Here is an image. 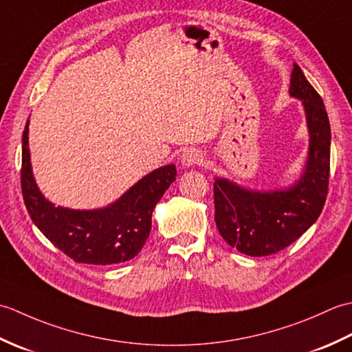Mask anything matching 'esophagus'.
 I'll return each mask as SVG.
<instances>
[{
  "label": "esophagus",
  "mask_w": 352,
  "mask_h": 352,
  "mask_svg": "<svg viewBox=\"0 0 352 352\" xmlns=\"http://www.w3.org/2000/svg\"><path fill=\"white\" fill-rule=\"evenodd\" d=\"M201 162H203V154H201L195 148L184 149L182 154V164L186 168L195 166V164H199Z\"/></svg>",
  "instance_id": "1"
}]
</instances>
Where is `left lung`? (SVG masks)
<instances>
[{
    "instance_id": "1",
    "label": "left lung",
    "mask_w": 352,
    "mask_h": 352,
    "mask_svg": "<svg viewBox=\"0 0 352 352\" xmlns=\"http://www.w3.org/2000/svg\"><path fill=\"white\" fill-rule=\"evenodd\" d=\"M290 96L302 101L310 134L309 157L300 180L284 190L257 192L216 178L214 221L230 246L251 257L278 252L302 236L322 212L330 178V121L320 95L296 63Z\"/></svg>"
}]
</instances>
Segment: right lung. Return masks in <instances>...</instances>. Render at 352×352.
<instances>
[{
    "label": "right lung",
    "mask_w": 352,
    "mask_h": 352,
    "mask_svg": "<svg viewBox=\"0 0 352 352\" xmlns=\"http://www.w3.org/2000/svg\"><path fill=\"white\" fill-rule=\"evenodd\" d=\"M174 164L149 172L104 208L56 207L34 182L28 149V121L22 133L21 188L27 210L42 234L76 263L116 265L140 252L151 231V216L163 193L175 182Z\"/></svg>",
    "instance_id": "add662e5"
}]
</instances>
